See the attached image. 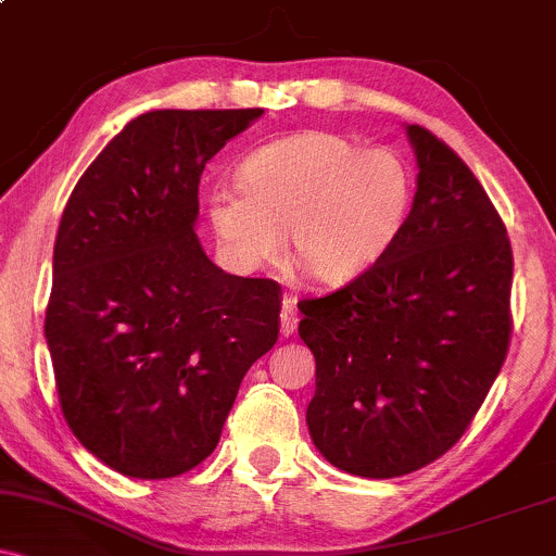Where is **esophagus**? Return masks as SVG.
Returning <instances> with one entry per match:
<instances>
[{
	"mask_svg": "<svg viewBox=\"0 0 556 556\" xmlns=\"http://www.w3.org/2000/svg\"><path fill=\"white\" fill-rule=\"evenodd\" d=\"M298 303L292 298H285L282 300V314H279V331H282V337H290L295 334L298 329Z\"/></svg>",
	"mask_w": 556,
	"mask_h": 556,
	"instance_id": "esophagus-1",
	"label": "esophagus"
}]
</instances>
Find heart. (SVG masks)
I'll return each mask as SVG.
<instances>
[{
    "label": "heart",
    "mask_w": 556,
    "mask_h": 556,
    "mask_svg": "<svg viewBox=\"0 0 556 556\" xmlns=\"http://www.w3.org/2000/svg\"><path fill=\"white\" fill-rule=\"evenodd\" d=\"M238 188L206 195L208 232L229 269L292 266L318 287L358 279L392 248L413 201L405 162L327 130H300L242 156Z\"/></svg>",
    "instance_id": "heart-1"
}]
</instances>
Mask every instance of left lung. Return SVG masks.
Returning <instances> with one entry per match:
<instances>
[{"label": "left lung", "instance_id": "left-lung-1", "mask_svg": "<svg viewBox=\"0 0 556 556\" xmlns=\"http://www.w3.org/2000/svg\"><path fill=\"white\" fill-rule=\"evenodd\" d=\"M413 208L363 277L300 300L316 358L311 439L361 478L413 473L463 437L509 348L513 248L494 203L450 146L405 127Z\"/></svg>", "mask_w": 556, "mask_h": 556}]
</instances>
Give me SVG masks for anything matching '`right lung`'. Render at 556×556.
<instances>
[{"label":"right lung","mask_w":556,"mask_h":556,"mask_svg":"<svg viewBox=\"0 0 556 556\" xmlns=\"http://www.w3.org/2000/svg\"><path fill=\"white\" fill-rule=\"evenodd\" d=\"M261 114H140L62 212L43 321L56 394L78 442L123 476L206 460L242 376L277 342L279 285L222 271L195 238L203 167Z\"/></svg>","instance_id":"right-lung-1"}]
</instances>
